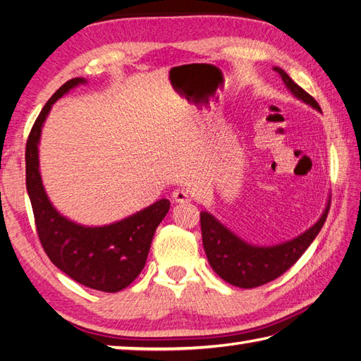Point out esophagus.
I'll return each mask as SVG.
<instances>
[{"mask_svg": "<svg viewBox=\"0 0 361 361\" xmlns=\"http://www.w3.org/2000/svg\"><path fill=\"white\" fill-rule=\"evenodd\" d=\"M173 201L174 202H188L192 201V196H190L185 190H174L173 192Z\"/></svg>", "mask_w": 361, "mask_h": 361, "instance_id": "esophagus-1", "label": "esophagus"}]
</instances>
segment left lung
<instances>
[{"instance_id":"left-lung-1","label":"left lung","mask_w":361,"mask_h":361,"mask_svg":"<svg viewBox=\"0 0 361 361\" xmlns=\"http://www.w3.org/2000/svg\"><path fill=\"white\" fill-rule=\"evenodd\" d=\"M274 71L280 73L284 85L297 99L321 111L317 102L307 91L302 90L286 72L280 67H274ZM329 209L330 201L321 219L308 231H305L295 239L271 245V247H256V245L247 243L234 233H231L214 215L201 212L202 245L210 267L224 281L237 288L251 289L274 281L275 278L292 267L316 239L319 231L322 229L325 220H327Z\"/></svg>"}]
</instances>
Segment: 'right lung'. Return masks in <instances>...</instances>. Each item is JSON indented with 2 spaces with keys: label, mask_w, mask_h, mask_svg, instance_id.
Masks as SVG:
<instances>
[{
  "label": "right lung",
  "mask_w": 361,
  "mask_h": 361,
  "mask_svg": "<svg viewBox=\"0 0 361 361\" xmlns=\"http://www.w3.org/2000/svg\"><path fill=\"white\" fill-rule=\"evenodd\" d=\"M85 78H72L47 102L26 141V190H28L37 235L47 256L83 286L102 292L127 288L145 267L152 237L169 210V201L160 200L140 212L105 226H83L66 219L53 207L39 171V140L51 105Z\"/></svg>",
  "instance_id": "add662e5"
}]
</instances>
